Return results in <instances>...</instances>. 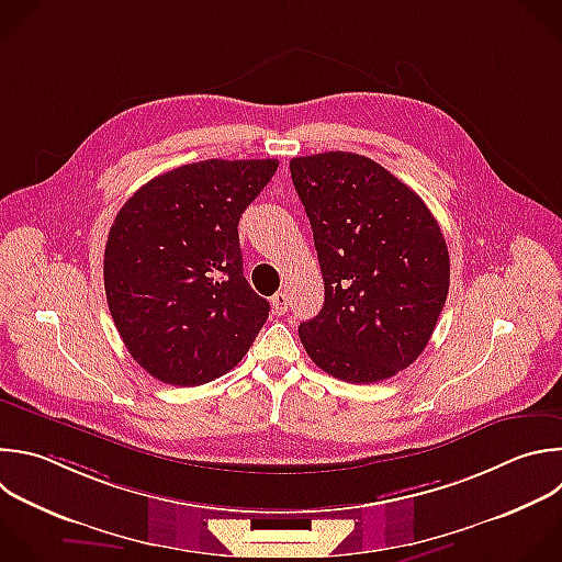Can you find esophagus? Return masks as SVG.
<instances>
[{
  "label": "esophagus",
  "instance_id": "34e87169",
  "mask_svg": "<svg viewBox=\"0 0 562 562\" xmlns=\"http://www.w3.org/2000/svg\"><path fill=\"white\" fill-rule=\"evenodd\" d=\"M271 306H273V313L276 315H284L289 311V295L284 291H278L273 297H271Z\"/></svg>",
  "mask_w": 562,
  "mask_h": 562
}]
</instances>
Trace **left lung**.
Returning <instances> with one entry per match:
<instances>
[{"instance_id": "obj_1", "label": "left lung", "mask_w": 562, "mask_h": 562, "mask_svg": "<svg viewBox=\"0 0 562 562\" xmlns=\"http://www.w3.org/2000/svg\"><path fill=\"white\" fill-rule=\"evenodd\" d=\"M289 167L324 278V306L300 324V339L341 382L389 380L422 355L448 297L439 223L406 182L361 154L295 156Z\"/></svg>"}]
</instances>
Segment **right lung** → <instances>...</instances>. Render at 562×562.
Here are the masks:
<instances>
[{
  "instance_id": "add662e5",
  "label": "right lung",
  "mask_w": 562,
  "mask_h": 562,
  "mask_svg": "<svg viewBox=\"0 0 562 562\" xmlns=\"http://www.w3.org/2000/svg\"><path fill=\"white\" fill-rule=\"evenodd\" d=\"M276 158L180 165L121 207L103 256L105 297L138 366L171 386L229 372L269 317L243 276L238 221Z\"/></svg>"
}]
</instances>
